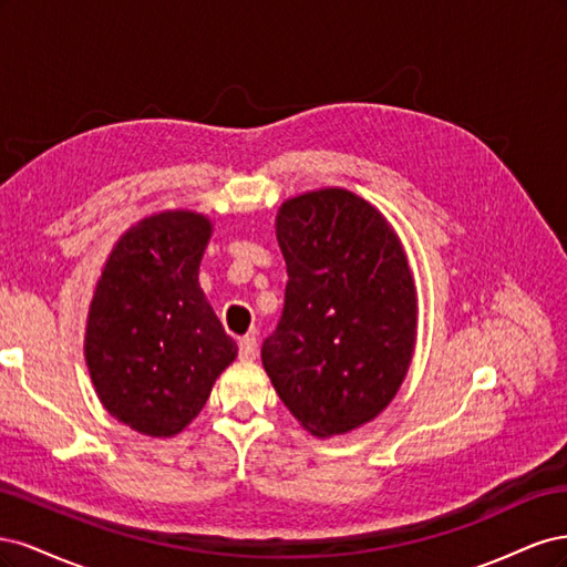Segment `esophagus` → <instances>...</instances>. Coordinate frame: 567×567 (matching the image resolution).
<instances>
[{
	"instance_id": "1",
	"label": "esophagus",
	"mask_w": 567,
	"mask_h": 567,
	"mask_svg": "<svg viewBox=\"0 0 567 567\" xmlns=\"http://www.w3.org/2000/svg\"><path fill=\"white\" fill-rule=\"evenodd\" d=\"M238 354H241V359H246V362H252L257 357V338L246 336L238 340Z\"/></svg>"
}]
</instances>
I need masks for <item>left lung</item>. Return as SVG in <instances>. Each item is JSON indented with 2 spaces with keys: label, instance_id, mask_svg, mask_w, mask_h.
Instances as JSON below:
<instances>
[{
  "label": "left lung",
  "instance_id": "1",
  "mask_svg": "<svg viewBox=\"0 0 567 567\" xmlns=\"http://www.w3.org/2000/svg\"><path fill=\"white\" fill-rule=\"evenodd\" d=\"M288 284L262 367L315 437L346 435L394 400L416 346V286L400 236L348 188L281 203Z\"/></svg>",
  "mask_w": 567,
  "mask_h": 567
}]
</instances>
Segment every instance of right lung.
<instances>
[{
  "label": "right lung",
  "instance_id": "1",
  "mask_svg": "<svg viewBox=\"0 0 567 567\" xmlns=\"http://www.w3.org/2000/svg\"><path fill=\"white\" fill-rule=\"evenodd\" d=\"M208 215L163 210L117 238L90 302L84 359L101 404L148 437H173L236 359L198 284Z\"/></svg>",
  "mask_w": 567,
  "mask_h": 567
}]
</instances>
